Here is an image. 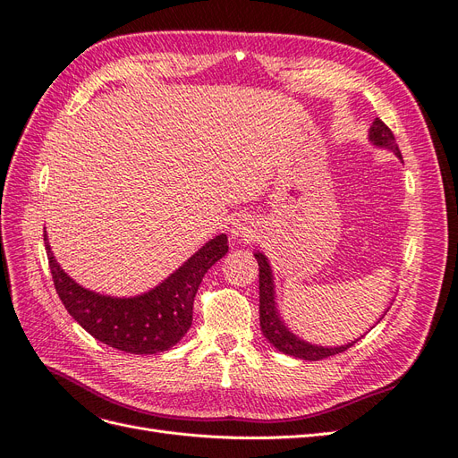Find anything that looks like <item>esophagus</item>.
<instances>
[{"instance_id": "1", "label": "esophagus", "mask_w": 458, "mask_h": 458, "mask_svg": "<svg viewBox=\"0 0 458 458\" xmlns=\"http://www.w3.org/2000/svg\"><path fill=\"white\" fill-rule=\"evenodd\" d=\"M232 233H233V235H238V238H249L250 226H249L247 220H245V218L235 220L233 226H232Z\"/></svg>"}]
</instances>
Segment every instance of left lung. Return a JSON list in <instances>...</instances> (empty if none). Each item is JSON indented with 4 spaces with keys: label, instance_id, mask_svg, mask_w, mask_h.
<instances>
[{
    "label": "left lung",
    "instance_id": "obj_1",
    "mask_svg": "<svg viewBox=\"0 0 458 458\" xmlns=\"http://www.w3.org/2000/svg\"><path fill=\"white\" fill-rule=\"evenodd\" d=\"M369 139L375 142L377 146H385V148H390L397 157H402L400 146L395 144L394 132L392 129L382 122L377 120L373 122L371 131H369ZM259 262V291H260V329L262 335L268 338V341L284 353H289V356L301 358V360H310V361H318V360H326L329 356H335V353H341L348 350L350 346L356 344V341L346 344V346H338V348H323V346H314L308 344L301 338L294 336L284 323L277 318L276 312V302H274V284H272V270L270 264L262 253L255 255Z\"/></svg>",
    "mask_w": 458,
    "mask_h": 458
}]
</instances>
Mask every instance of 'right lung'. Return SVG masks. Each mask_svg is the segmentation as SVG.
<instances>
[{"mask_svg":"<svg viewBox=\"0 0 458 458\" xmlns=\"http://www.w3.org/2000/svg\"><path fill=\"white\" fill-rule=\"evenodd\" d=\"M43 242L55 289L68 314L97 341L127 353H157L174 346L191 326V310L201 279L228 253V238L216 235L156 289L132 299H112L87 291L58 267L47 233Z\"/></svg>","mask_w":458,"mask_h":458,"instance_id":"obj_1","label":"right lung"}]
</instances>
